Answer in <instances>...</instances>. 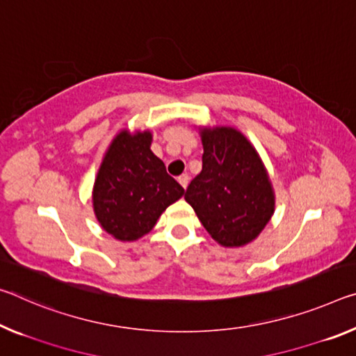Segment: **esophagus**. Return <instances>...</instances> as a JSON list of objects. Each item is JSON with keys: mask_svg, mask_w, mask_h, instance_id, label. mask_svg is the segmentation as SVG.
Here are the masks:
<instances>
[{"mask_svg": "<svg viewBox=\"0 0 356 356\" xmlns=\"http://www.w3.org/2000/svg\"><path fill=\"white\" fill-rule=\"evenodd\" d=\"M179 184L182 185L184 188H187L188 187V182H190V177H188V174H182V176H179Z\"/></svg>", "mask_w": 356, "mask_h": 356, "instance_id": "34e87169", "label": "esophagus"}]
</instances>
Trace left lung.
Segmentation results:
<instances>
[{
	"instance_id": "1",
	"label": "left lung",
	"mask_w": 356,
	"mask_h": 356,
	"mask_svg": "<svg viewBox=\"0 0 356 356\" xmlns=\"http://www.w3.org/2000/svg\"><path fill=\"white\" fill-rule=\"evenodd\" d=\"M202 171L185 201L202 227L225 247H239L261 233L274 212V195L255 149L233 128L202 131Z\"/></svg>"
}]
</instances>
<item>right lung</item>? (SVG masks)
<instances>
[{
	"label": "right lung",
	"mask_w": 356,
	"mask_h": 356,
	"mask_svg": "<svg viewBox=\"0 0 356 356\" xmlns=\"http://www.w3.org/2000/svg\"><path fill=\"white\" fill-rule=\"evenodd\" d=\"M150 143L149 131L118 134L95 180V213L104 231L118 241L143 238L185 191L154 155Z\"/></svg>",
	"instance_id": "obj_1"
}]
</instances>
